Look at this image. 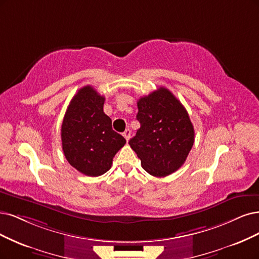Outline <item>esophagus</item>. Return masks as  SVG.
<instances>
[{"label":"esophagus","mask_w":259,"mask_h":259,"mask_svg":"<svg viewBox=\"0 0 259 259\" xmlns=\"http://www.w3.org/2000/svg\"><path fill=\"white\" fill-rule=\"evenodd\" d=\"M122 136H123L124 139L128 141L130 139V136H131V130L130 129H126V130H124V132L122 133Z\"/></svg>","instance_id":"34e87169"}]
</instances>
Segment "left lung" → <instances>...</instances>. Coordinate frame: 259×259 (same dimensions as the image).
Instances as JSON below:
<instances>
[{"instance_id": "8db88e82", "label": "left lung", "mask_w": 259, "mask_h": 259, "mask_svg": "<svg viewBox=\"0 0 259 259\" xmlns=\"http://www.w3.org/2000/svg\"><path fill=\"white\" fill-rule=\"evenodd\" d=\"M141 127L129 145L142 167L155 177H165L185 163L194 143V128L181 102L160 88L138 100Z\"/></svg>"}]
</instances>
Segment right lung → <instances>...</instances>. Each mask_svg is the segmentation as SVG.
Listing matches in <instances>:
<instances>
[{
  "label": "right lung",
  "mask_w": 259,
  "mask_h": 259,
  "mask_svg": "<svg viewBox=\"0 0 259 259\" xmlns=\"http://www.w3.org/2000/svg\"><path fill=\"white\" fill-rule=\"evenodd\" d=\"M103 103V96L86 85L73 96L62 123V146L67 161L91 177L108 171L114 156L126 144L123 137L112 129Z\"/></svg>",
  "instance_id": "obj_1"
}]
</instances>
